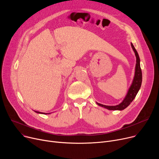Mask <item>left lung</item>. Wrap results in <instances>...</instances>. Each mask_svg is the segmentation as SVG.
<instances>
[{
	"label": "left lung",
	"instance_id": "left-lung-1",
	"mask_svg": "<svg viewBox=\"0 0 159 159\" xmlns=\"http://www.w3.org/2000/svg\"><path fill=\"white\" fill-rule=\"evenodd\" d=\"M131 46L132 47V49L133 52L135 53V55L136 56V66H135V75L134 77H133L131 85L130 86L128 93L124 97V100L122 102H120L119 104L116 105V106H106L103 105L100 103L97 102V105L103 107L106 109H107L109 110H123L125 108H126L131 102L134 100L135 98L137 93L140 88L141 84H142V80H143V75H142V71L140 68V58L139 56V54L135 49L134 46L132 43H131Z\"/></svg>",
	"mask_w": 159,
	"mask_h": 159
}]
</instances>
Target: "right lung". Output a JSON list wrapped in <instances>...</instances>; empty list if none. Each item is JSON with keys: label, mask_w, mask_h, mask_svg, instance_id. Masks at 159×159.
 Returning a JSON list of instances; mask_svg holds the SVG:
<instances>
[{"label": "right lung", "mask_w": 159, "mask_h": 159, "mask_svg": "<svg viewBox=\"0 0 159 159\" xmlns=\"http://www.w3.org/2000/svg\"><path fill=\"white\" fill-rule=\"evenodd\" d=\"M35 112H36L37 113H40V114H50V113H42V112H40V111H34Z\"/></svg>", "instance_id": "obj_1"}]
</instances>
